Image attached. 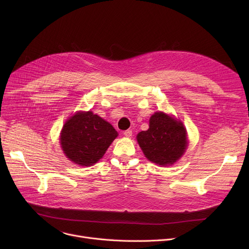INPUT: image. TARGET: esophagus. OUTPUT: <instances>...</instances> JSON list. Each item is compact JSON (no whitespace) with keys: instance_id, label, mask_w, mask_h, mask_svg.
<instances>
[{"instance_id":"obj_1","label":"esophagus","mask_w":249,"mask_h":249,"mask_svg":"<svg viewBox=\"0 0 249 249\" xmlns=\"http://www.w3.org/2000/svg\"><path fill=\"white\" fill-rule=\"evenodd\" d=\"M126 137H131L132 136V131L131 130H126V131H124V133H123Z\"/></svg>"}]
</instances>
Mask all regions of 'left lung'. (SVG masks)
Here are the masks:
<instances>
[{
	"mask_svg": "<svg viewBox=\"0 0 249 249\" xmlns=\"http://www.w3.org/2000/svg\"><path fill=\"white\" fill-rule=\"evenodd\" d=\"M136 138L145 158L162 166L174 164L188 146L184 124L163 112L154 113L150 117L149 128L139 132Z\"/></svg>",
	"mask_w": 249,
	"mask_h": 249,
	"instance_id": "1",
	"label": "left lung"
}]
</instances>
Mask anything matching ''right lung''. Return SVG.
<instances>
[{
    "label": "right lung",
    "mask_w": 249,
    "mask_h": 249,
    "mask_svg": "<svg viewBox=\"0 0 249 249\" xmlns=\"http://www.w3.org/2000/svg\"><path fill=\"white\" fill-rule=\"evenodd\" d=\"M117 136L114 127L97 114L77 112L64 123L60 145L70 160L89 166L103 158Z\"/></svg>",
    "instance_id": "add662e5"
}]
</instances>
